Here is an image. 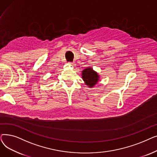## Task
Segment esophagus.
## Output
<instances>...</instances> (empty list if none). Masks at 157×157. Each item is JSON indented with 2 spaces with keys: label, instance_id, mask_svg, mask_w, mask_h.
<instances>
[{
  "label": "esophagus",
  "instance_id": "1",
  "mask_svg": "<svg viewBox=\"0 0 157 157\" xmlns=\"http://www.w3.org/2000/svg\"><path fill=\"white\" fill-rule=\"evenodd\" d=\"M70 65H71L72 66V67H74V66H75L76 65V63H74V62H69V63Z\"/></svg>",
  "mask_w": 157,
  "mask_h": 157
}]
</instances>
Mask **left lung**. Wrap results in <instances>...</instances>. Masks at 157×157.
Listing matches in <instances>:
<instances>
[{
    "instance_id": "left-lung-1",
    "label": "left lung",
    "mask_w": 157,
    "mask_h": 157,
    "mask_svg": "<svg viewBox=\"0 0 157 157\" xmlns=\"http://www.w3.org/2000/svg\"><path fill=\"white\" fill-rule=\"evenodd\" d=\"M81 76L85 84L90 88L95 87L100 80L99 74L90 67H87L82 71Z\"/></svg>"
}]
</instances>
